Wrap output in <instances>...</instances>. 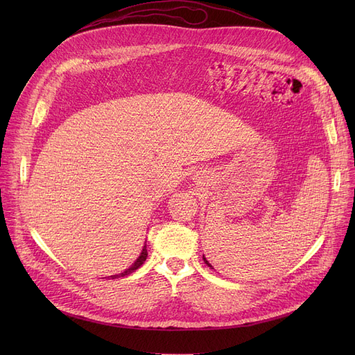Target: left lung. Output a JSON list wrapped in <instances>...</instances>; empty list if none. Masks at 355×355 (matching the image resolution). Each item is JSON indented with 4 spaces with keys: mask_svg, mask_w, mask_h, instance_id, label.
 Segmentation results:
<instances>
[{
    "mask_svg": "<svg viewBox=\"0 0 355 355\" xmlns=\"http://www.w3.org/2000/svg\"><path fill=\"white\" fill-rule=\"evenodd\" d=\"M202 260H204V263H206V265H207V266H209V268H211V269H214V268H213V266H211V265H210V263H209V260H207V259H206V257H204V254H202Z\"/></svg>",
    "mask_w": 355,
    "mask_h": 355,
    "instance_id": "1",
    "label": "left lung"
}]
</instances>
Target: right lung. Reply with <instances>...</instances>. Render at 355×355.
<instances>
[{"instance_id":"add662e5","label":"right lung","mask_w":355,"mask_h":355,"mask_svg":"<svg viewBox=\"0 0 355 355\" xmlns=\"http://www.w3.org/2000/svg\"><path fill=\"white\" fill-rule=\"evenodd\" d=\"M146 257H148V252H146V243L144 245V248H142V252H141V254L138 256V259L135 260V262L130 265L128 269H125L122 273H118V275H112V276H109V277H112V279H116V277H122V276H126V275H129V273H132V272H135L139 266H142V263L145 262L146 260Z\"/></svg>"}]
</instances>
